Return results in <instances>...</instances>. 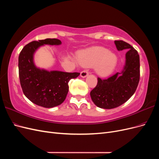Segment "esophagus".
Masks as SVG:
<instances>
[{
    "label": "esophagus",
    "mask_w": 159,
    "mask_h": 159,
    "mask_svg": "<svg viewBox=\"0 0 159 159\" xmlns=\"http://www.w3.org/2000/svg\"><path fill=\"white\" fill-rule=\"evenodd\" d=\"M89 75V72L88 70H84L81 72L80 74V76L81 78H85V77H87Z\"/></svg>",
    "instance_id": "obj_1"
}]
</instances>
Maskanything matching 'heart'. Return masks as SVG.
Returning <instances> with one entry per match:
<instances>
[{
    "label": "heart",
    "mask_w": 159,
    "mask_h": 159,
    "mask_svg": "<svg viewBox=\"0 0 159 159\" xmlns=\"http://www.w3.org/2000/svg\"><path fill=\"white\" fill-rule=\"evenodd\" d=\"M77 61L84 66L95 65V70L102 76L111 74L117 64V57L114 53L102 46H94L81 51Z\"/></svg>",
    "instance_id": "heart-1"
}]
</instances>
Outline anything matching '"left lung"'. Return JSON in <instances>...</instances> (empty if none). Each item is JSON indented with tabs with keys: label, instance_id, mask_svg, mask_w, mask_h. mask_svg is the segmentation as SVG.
Wrapping results in <instances>:
<instances>
[{
	"label": "left lung",
	"instance_id": "1",
	"mask_svg": "<svg viewBox=\"0 0 159 159\" xmlns=\"http://www.w3.org/2000/svg\"><path fill=\"white\" fill-rule=\"evenodd\" d=\"M115 44L119 51L128 50L123 70L107 79L98 78L97 85L90 92L96 106L107 109L125 103L135 92L140 79V60L137 51L123 40H115Z\"/></svg>",
	"mask_w": 159,
	"mask_h": 159
}]
</instances>
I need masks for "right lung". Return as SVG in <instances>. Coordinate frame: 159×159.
I'll use <instances>...</instances> for the list:
<instances>
[{
	"label": "right lung",
	"instance_id": "add662e5",
	"mask_svg": "<svg viewBox=\"0 0 159 159\" xmlns=\"http://www.w3.org/2000/svg\"><path fill=\"white\" fill-rule=\"evenodd\" d=\"M61 44V42L56 38L33 41L24 47L19 54V78L23 93L32 103L43 107H54L63 103L68 93L69 81L80 74L48 71L36 66L34 55L40 46Z\"/></svg>",
	"mask_w": 159,
	"mask_h": 159
}]
</instances>
